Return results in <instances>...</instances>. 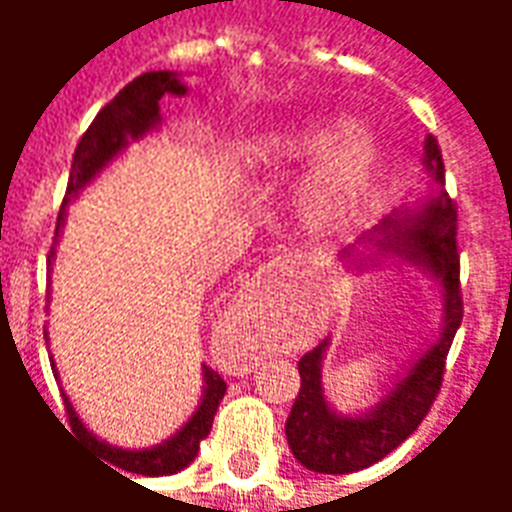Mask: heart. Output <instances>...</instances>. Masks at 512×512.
<instances>
[{
    "mask_svg": "<svg viewBox=\"0 0 512 512\" xmlns=\"http://www.w3.org/2000/svg\"><path fill=\"white\" fill-rule=\"evenodd\" d=\"M345 128V120H312L260 136L244 147V156L257 167H285L323 150L296 189L299 219L315 233L337 230L356 219L376 194L381 147L370 134H345L337 140Z\"/></svg>",
    "mask_w": 512,
    "mask_h": 512,
    "instance_id": "obj_1",
    "label": "heart"
}]
</instances>
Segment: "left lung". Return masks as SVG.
<instances>
[{"mask_svg":"<svg viewBox=\"0 0 512 512\" xmlns=\"http://www.w3.org/2000/svg\"><path fill=\"white\" fill-rule=\"evenodd\" d=\"M422 150L428 194L356 235V241L340 249V260L356 274L376 268H417L439 293V332L397 370L376 403L351 414L337 411L323 392V359L332 337L301 356V389L285 422V436L293 458L310 472L348 474L378 463L419 428L439 392L444 359L463 318L461 263L455 246L458 213L444 191V161L430 134Z\"/></svg>","mask_w":512,"mask_h":512,"instance_id":"1","label":"left lung"}]
</instances>
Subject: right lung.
<instances>
[{
	"label": "right lung",
	"mask_w": 512,
	"mask_h": 512,
	"mask_svg": "<svg viewBox=\"0 0 512 512\" xmlns=\"http://www.w3.org/2000/svg\"><path fill=\"white\" fill-rule=\"evenodd\" d=\"M186 93H189V87L183 82V73L150 71L136 76L134 82L126 84L115 95V101H109L98 112L93 126L87 128V134L82 136V142H79L76 153H73L68 191H65L62 211L57 216V233H54V246H51L49 255V274L51 266H54V257H57V241H60L65 219H68V205L73 200H79L82 191L90 183H95V178H101V172L112 167L128 147L142 142L145 136L161 128V106L158 104H161L164 95L183 98ZM43 337H46V345H49V332L46 329H43ZM51 370H54V378L60 381V370L54 365V356H51ZM224 392H227L224 378L208 365H202V395L197 408H194V414L169 439H164L161 444H153V447H139V450H134V447H117V444L98 439L93 430L84 425L82 417L76 414L71 397L62 392V400H65V411H68V419H71L73 433L79 436V441H90L93 450L104 455V461H109L117 469H126L131 474L161 477V474H175L180 469H186L197 458L200 441L211 433L213 417H216V408L222 403Z\"/></svg>",
	"instance_id": "right-lung-1"
}]
</instances>
